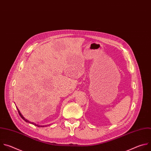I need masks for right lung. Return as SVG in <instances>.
<instances>
[{"instance_id":"1","label":"right lung","mask_w":151,"mask_h":151,"mask_svg":"<svg viewBox=\"0 0 151 151\" xmlns=\"http://www.w3.org/2000/svg\"><path fill=\"white\" fill-rule=\"evenodd\" d=\"M18 111V113H19V115L21 116V118L23 119H24L25 120V121L26 122H28V123H32V124H35V126H38V127H40V126H39V125H37V124H35V123H32V122H29V121H28V120L27 119H25L24 118V116H22V115L21 114V113L19 112V111ZM43 127H44V126H43Z\"/></svg>"}]
</instances>
